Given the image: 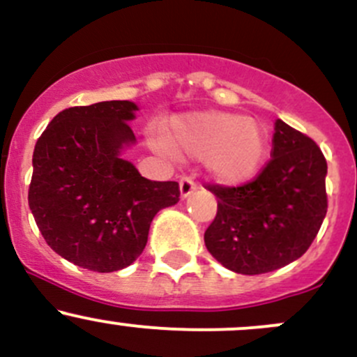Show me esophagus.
Here are the masks:
<instances>
[{
	"instance_id": "1",
	"label": "esophagus",
	"mask_w": 357,
	"mask_h": 357,
	"mask_svg": "<svg viewBox=\"0 0 357 357\" xmlns=\"http://www.w3.org/2000/svg\"><path fill=\"white\" fill-rule=\"evenodd\" d=\"M196 189H197V185L192 178L183 177L182 180H180V197H182V199L189 197Z\"/></svg>"
}]
</instances>
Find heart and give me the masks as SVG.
Instances as JSON below:
<instances>
[{
  "mask_svg": "<svg viewBox=\"0 0 357 357\" xmlns=\"http://www.w3.org/2000/svg\"><path fill=\"white\" fill-rule=\"evenodd\" d=\"M160 151L203 158L209 178L220 185H245L258 177L268 154L263 125L227 112H194L172 119L168 137L151 135Z\"/></svg>",
  "mask_w": 357,
  "mask_h": 357,
  "instance_id": "heart-1",
  "label": "heart"
}]
</instances>
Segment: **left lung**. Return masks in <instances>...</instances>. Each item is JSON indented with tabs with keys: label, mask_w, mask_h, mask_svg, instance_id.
<instances>
[{
	"label": "left lung",
	"mask_w": 357,
	"mask_h": 357,
	"mask_svg": "<svg viewBox=\"0 0 357 357\" xmlns=\"http://www.w3.org/2000/svg\"><path fill=\"white\" fill-rule=\"evenodd\" d=\"M326 160L313 139L275 122L271 161L242 187L208 185L218 211L206 249L235 273L275 271L307 251L326 215Z\"/></svg>",
	"instance_id": "left-lung-1"
}]
</instances>
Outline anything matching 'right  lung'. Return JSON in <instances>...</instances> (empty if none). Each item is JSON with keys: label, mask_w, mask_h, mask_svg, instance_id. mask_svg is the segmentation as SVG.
Returning <instances> with one entry per match:
<instances>
[{"label": "right lung", "mask_w": 357, "mask_h": 357, "mask_svg": "<svg viewBox=\"0 0 357 357\" xmlns=\"http://www.w3.org/2000/svg\"><path fill=\"white\" fill-rule=\"evenodd\" d=\"M139 106L101 101L58 113L32 156L29 208L61 258L98 273L119 271L144 251L160 209L178 203L177 182L141 177L125 149Z\"/></svg>", "instance_id": "1"}]
</instances>
